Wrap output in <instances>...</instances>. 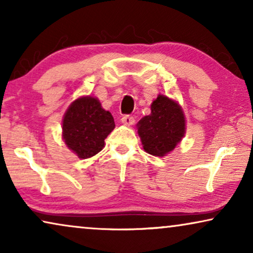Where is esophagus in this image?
<instances>
[{"label":"esophagus","mask_w":253,"mask_h":253,"mask_svg":"<svg viewBox=\"0 0 253 253\" xmlns=\"http://www.w3.org/2000/svg\"><path fill=\"white\" fill-rule=\"evenodd\" d=\"M121 122H122L124 126H132V124L134 123V119L132 116H129V115H126V116H123L122 119H121Z\"/></svg>","instance_id":"esophagus-1"}]
</instances>
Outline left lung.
Wrapping results in <instances>:
<instances>
[{
	"label": "left lung",
	"mask_w": 253,
	"mask_h": 253,
	"mask_svg": "<svg viewBox=\"0 0 253 253\" xmlns=\"http://www.w3.org/2000/svg\"><path fill=\"white\" fill-rule=\"evenodd\" d=\"M185 115L174 99L159 94L151 105V114L137 123L138 136L145 152L166 157L181 143L186 129Z\"/></svg>",
	"instance_id": "left-lung-1"
}]
</instances>
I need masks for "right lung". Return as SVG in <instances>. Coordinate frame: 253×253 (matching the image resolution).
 <instances>
[{
    "label": "right lung",
    "mask_w": 253,
    "mask_h": 253,
    "mask_svg": "<svg viewBox=\"0 0 253 253\" xmlns=\"http://www.w3.org/2000/svg\"><path fill=\"white\" fill-rule=\"evenodd\" d=\"M115 127L108 110L98 98L84 95L71 102L62 120V139L79 159L94 157L105 147V139Z\"/></svg>",
    "instance_id": "1"
}]
</instances>
